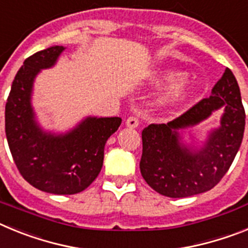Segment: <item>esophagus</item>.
<instances>
[{
	"label": "esophagus",
	"instance_id": "1",
	"mask_svg": "<svg viewBox=\"0 0 248 248\" xmlns=\"http://www.w3.org/2000/svg\"><path fill=\"white\" fill-rule=\"evenodd\" d=\"M125 124L128 128H138V125H139V119L135 117H129L126 119Z\"/></svg>",
	"mask_w": 248,
	"mask_h": 248
}]
</instances>
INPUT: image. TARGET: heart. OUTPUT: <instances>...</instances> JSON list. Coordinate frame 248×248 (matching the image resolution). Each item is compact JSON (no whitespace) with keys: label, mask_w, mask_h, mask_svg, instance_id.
Returning a JSON list of instances; mask_svg holds the SVG:
<instances>
[{"label":"heart","mask_w":248,"mask_h":248,"mask_svg":"<svg viewBox=\"0 0 248 248\" xmlns=\"http://www.w3.org/2000/svg\"><path fill=\"white\" fill-rule=\"evenodd\" d=\"M150 82L153 84L168 82L157 97V104L164 108L179 104L194 91V82L191 78L172 68L154 71L150 74Z\"/></svg>","instance_id":"heart-1"}]
</instances>
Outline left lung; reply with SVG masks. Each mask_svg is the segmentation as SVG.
<instances>
[{"instance_id":"left-lung-1","label":"left lung","mask_w":248,"mask_h":248,"mask_svg":"<svg viewBox=\"0 0 248 248\" xmlns=\"http://www.w3.org/2000/svg\"><path fill=\"white\" fill-rule=\"evenodd\" d=\"M220 108V125L198 144L189 130ZM245 118L240 87L226 68L209 98L168 124H150L144 129L140 160L144 180L168 198H189L211 190L237 154L244 138ZM186 131L189 140L185 139Z\"/></svg>"}]
</instances>
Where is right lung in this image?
<instances>
[{"instance_id":"1","label":"right lung","mask_w":248,"mask_h":248,"mask_svg":"<svg viewBox=\"0 0 248 248\" xmlns=\"http://www.w3.org/2000/svg\"><path fill=\"white\" fill-rule=\"evenodd\" d=\"M65 47H52L28 57L17 72L4 110L6 137L17 169L41 191L73 195L83 191L99 175L107 140L122 118L87 117L65 133L46 130L32 105L36 77L54 67Z\"/></svg>"}]
</instances>
